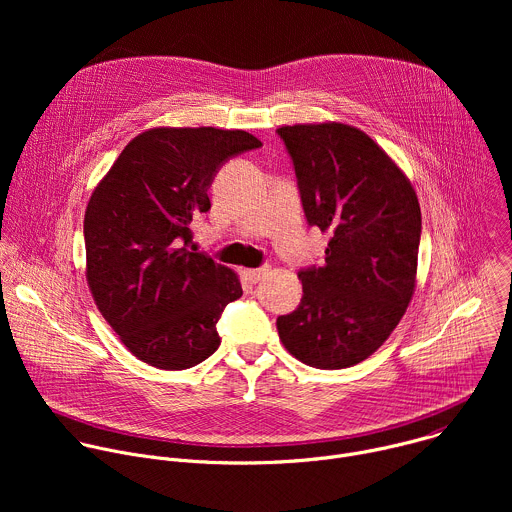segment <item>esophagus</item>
<instances>
[{
	"instance_id": "esophagus-1",
	"label": "esophagus",
	"mask_w": 512,
	"mask_h": 512,
	"mask_svg": "<svg viewBox=\"0 0 512 512\" xmlns=\"http://www.w3.org/2000/svg\"><path fill=\"white\" fill-rule=\"evenodd\" d=\"M267 273H269V267H267V265H265V267H259V269H245V271H243L245 279H249L251 283H259Z\"/></svg>"
}]
</instances>
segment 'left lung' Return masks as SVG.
<instances>
[{
	"label": "left lung",
	"instance_id": "obj_1",
	"mask_svg": "<svg viewBox=\"0 0 512 512\" xmlns=\"http://www.w3.org/2000/svg\"><path fill=\"white\" fill-rule=\"evenodd\" d=\"M310 227L330 235L324 265L300 269V306L277 318L283 346L316 369L371 356L403 318L415 287L421 210L379 145L344 123L279 127Z\"/></svg>",
	"mask_w": 512,
	"mask_h": 512
}]
</instances>
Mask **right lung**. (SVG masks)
Segmentation results:
<instances>
[{"label":"right lung","instance_id":"add662e5","mask_svg":"<svg viewBox=\"0 0 512 512\" xmlns=\"http://www.w3.org/2000/svg\"><path fill=\"white\" fill-rule=\"evenodd\" d=\"M261 148L241 129L158 127L131 139L85 212L87 281L103 318L139 360L182 371L221 346L216 324L239 277L192 249V221L231 158Z\"/></svg>","mask_w":512,"mask_h":512}]
</instances>
